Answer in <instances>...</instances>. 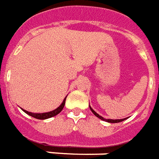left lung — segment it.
I'll use <instances>...</instances> for the list:
<instances>
[{
  "mask_svg": "<svg viewBox=\"0 0 159 159\" xmlns=\"http://www.w3.org/2000/svg\"><path fill=\"white\" fill-rule=\"evenodd\" d=\"M89 107H90V109H91L92 112L93 113V115H94L95 116H97L98 118H99L100 120H104V121L109 122V123H118V122H121V121H123V120H125V118L121 119V120H110V119H104L103 117H102V116H99L98 114H97V113L95 112L94 110L92 109L91 106H89Z\"/></svg>",
  "mask_w": 159,
  "mask_h": 159,
  "instance_id": "8db88e82",
  "label": "left lung"
}]
</instances>
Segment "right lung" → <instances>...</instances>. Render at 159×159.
I'll return each instance as SVG.
<instances>
[{
	"mask_svg": "<svg viewBox=\"0 0 159 159\" xmlns=\"http://www.w3.org/2000/svg\"><path fill=\"white\" fill-rule=\"evenodd\" d=\"M66 97L65 98L64 100L62 102V103L60 105V106L57 108V109H54L52 111H50V112H46V113H31V112H29V111H27L25 109H23V111L26 113V114H28L29 116H32V117H34L35 119H39V120H45V119H49V118H51L53 116H56V115H58L59 113L61 111L63 108H64V105L65 103H66Z\"/></svg>",
	"mask_w": 159,
	"mask_h": 159,
	"instance_id": "add662e5",
	"label": "right lung"
}]
</instances>
